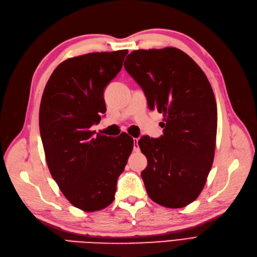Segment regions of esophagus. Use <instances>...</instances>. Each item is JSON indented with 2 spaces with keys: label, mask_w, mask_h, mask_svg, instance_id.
Returning <instances> with one entry per match:
<instances>
[{
  "label": "esophagus",
  "mask_w": 257,
  "mask_h": 257,
  "mask_svg": "<svg viewBox=\"0 0 257 257\" xmlns=\"http://www.w3.org/2000/svg\"><path fill=\"white\" fill-rule=\"evenodd\" d=\"M134 151H139V146H138V139L134 138Z\"/></svg>",
  "instance_id": "esophagus-1"
}]
</instances>
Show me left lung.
I'll return each instance as SVG.
<instances>
[{
	"label": "left lung",
	"instance_id": "1",
	"mask_svg": "<svg viewBox=\"0 0 257 257\" xmlns=\"http://www.w3.org/2000/svg\"><path fill=\"white\" fill-rule=\"evenodd\" d=\"M126 72L141 85L150 110L163 113L160 138L143 136L148 160L142 178L149 197L161 206L182 208L203 191L211 169L217 111L205 73L180 49L132 51Z\"/></svg>",
	"mask_w": 257,
	"mask_h": 257
}]
</instances>
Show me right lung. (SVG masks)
Returning a JSON list of instances; mask_svg holds the SVG:
<instances>
[{
    "instance_id": "obj_1",
    "label": "right lung",
    "mask_w": 257,
    "mask_h": 257,
    "mask_svg": "<svg viewBox=\"0 0 257 257\" xmlns=\"http://www.w3.org/2000/svg\"><path fill=\"white\" fill-rule=\"evenodd\" d=\"M127 50L67 59L54 69L40 107V131L50 174L74 207L98 211L114 199L116 181L133 150L126 133L107 137L90 128L106 112L104 90Z\"/></svg>"
}]
</instances>
